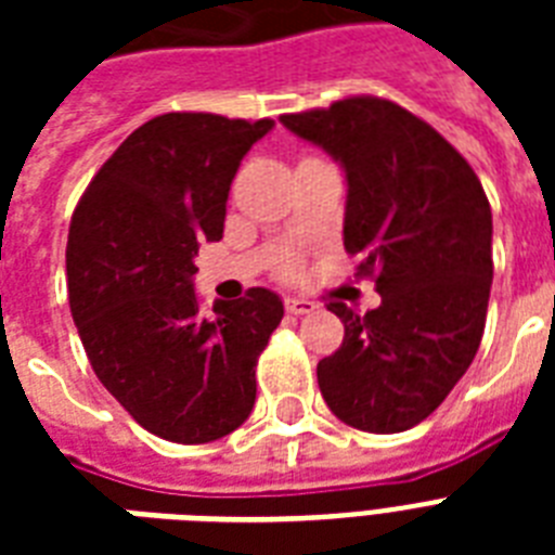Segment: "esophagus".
I'll return each instance as SVG.
<instances>
[{
	"mask_svg": "<svg viewBox=\"0 0 555 555\" xmlns=\"http://www.w3.org/2000/svg\"><path fill=\"white\" fill-rule=\"evenodd\" d=\"M285 308H287V313H294V317H302V313L317 311V302H311V299H296V296H291V299H285Z\"/></svg>",
	"mask_w": 555,
	"mask_h": 555,
	"instance_id": "1",
	"label": "esophagus"
}]
</instances>
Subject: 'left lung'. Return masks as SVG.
I'll list each match as a JSON object with an SVG mask.
<instances>
[{"label":"left lung","instance_id":"1","mask_svg":"<svg viewBox=\"0 0 555 555\" xmlns=\"http://www.w3.org/2000/svg\"><path fill=\"white\" fill-rule=\"evenodd\" d=\"M348 178L346 253L374 279L379 308L328 302L346 325L317 379L339 421L395 435L438 409L481 346L492 285V212L466 158L426 120L357 94L282 115Z\"/></svg>","mask_w":555,"mask_h":555}]
</instances>
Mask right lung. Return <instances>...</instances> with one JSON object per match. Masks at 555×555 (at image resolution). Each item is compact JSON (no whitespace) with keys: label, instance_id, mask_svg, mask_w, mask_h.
Returning a JSON list of instances; mask_svg holds the SVG:
<instances>
[{"label":"right lung","instance_id":"1","mask_svg":"<svg viewBox=\"0 0 555 555\" xmlns=\"http://www.w3.org/2000/svg\"><path fill=\"white\" fill-rule=\"evenodd\" d=\"M273 120L169 112L138 126L82 192L68 227V305L108 395L143 429L209 443L256 403V363L285 317L268 287L198 311V244L224 233L227 192Z\"/></svg>","mask_w":555,"mask_h":555}]
</instances>
